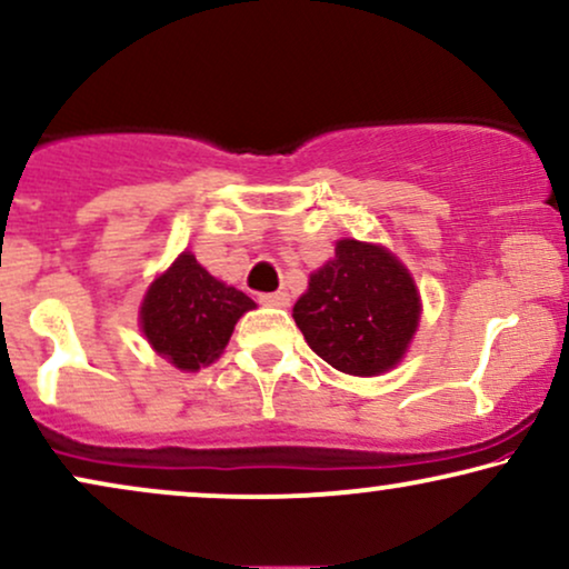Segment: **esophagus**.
<instances>
[{"label": "esophagus", "instance_id": "esophagus-1", "mask_svg": "<svg viewBox=\"0 0 569 569\" xmlns=\"http://www.w3.org/2000/svg\"><path fill=\"white\" fill-rule=\"evenodd\" d=\"M260 305H268V307H289V293H286V291L260 293Z\"/></svg>", "mask_w": 569, "mask_h": 569}]
</instances>
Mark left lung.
Here are the masks:
<instances>
[{
  "mask_svg": "<svg viewBox=\"0 0 569 569\" xmlns=\"http://www.w3.org/2000/svg\"><path fill=\"white\" fill-rule=\"evenodd\" d=\"M293 320L318 357L349 376H378L399 362L420 320L415 283L391 251L355 239L309 276Z\"/></svg>",
  "mask_w": 569,
  "mask_h": 569,
  "instance_id": "left-lung-1",
  "label": "left lung"
}]
</instances>
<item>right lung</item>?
Here are the masks:
<instances>
[{
  "mask_svg": "<svg viewBox=\"0 0 569 569\" xmlns=\"http://www.w3.org/2000/svg\"><path fill=\"white\" fill-rule=\"evenodd\" d=\"M254 309L247 293L212 278L197 257L183 251L172 268L149 286L141 328L157 355L176 368L199 370L214 362L236 320Z\"/></svg>",
  "mask_w": 569,
  "mask_h": 569,
  "instance_id": "right-lung-1",
  "label": "right lung"
}]
</instances>
